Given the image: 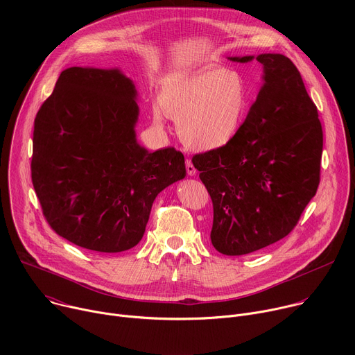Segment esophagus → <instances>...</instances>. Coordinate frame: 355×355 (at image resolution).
I'll list each match as a JSON object with an SVG mask.
<instances>
[{
    "instance_id": "1",
    "label": "esophagus",
    "mask_w": 355,
    "mask_h": 355,
    "mask_svg": "<svg viewBox=\"0 0 355 355\" xmlns=\"http://www.w3.org/2000/svg\"><path fill=\"white\" fill-rule=\"evenodd\" d=\"M185 168H187V174L188 175H195L196 174V170H195V167H193V164H192V162L189 159L185 160Z\"/></svg>"
}]
</instances>
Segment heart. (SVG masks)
Wrapping results in <instances>:
<instances>
[{
    "instance_id": "obj_1",
    "label": "heart",
    "mask_w": 355,
    "mask_h": 355,
    "mask_svg": "<svg viewBox=\"0 0 355 355\" xmlns=\"http://www.w3.org/2000/svg\"><path fill=\"white\" fill-rule=\"evenodd\" d=\"M159 101L163 111L178 121L181 141L188 148L209 151L229 146L239 136L250 110V91L240 73L211 67L170 77ZM155 119L162 121L159 111Z\"/></svg>"
}]
</instances>
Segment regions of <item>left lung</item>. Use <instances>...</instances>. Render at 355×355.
Returning a JSON list of instances; mask_svg holds the SVG:
<instances>
[{
    "label": "left lung",
    "instance_id": "8db88e82",
    "mask_svg": "<svg viewBox=\"0 0 355 355\" xmlns=\"http://www.w3.org/2000/svg\"><path fill=\"white\" fill-rule=\"evenodd\" d=\"M257 62L264 81L239 136L192 157L212 199V244L226 256L288 236L320 182L323 130L299 70L284 55H260Z\"/></svg>",
    "mask_w": 355,
    "mask_h": 355
}]
</instances>
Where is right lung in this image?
<instances>
[{
	"mask_svg": "<svg viewBox=\"0 0 355 355\" xmlns=\"http://www.w3.org/2000/svg\"><path fill=\"white\" fill-rule=\"evenodd\" d=\"M133 83L70 67L35 118L32 184L49 226L70 243L119 252L143 237L156 196L185 177L174 147L139 146Z\"/></svg>",
	"mask_w": 355,
	"mask_h": 355,
	"instance_id": "obj_1",
	"label": "right lung"
}]
</instances>
